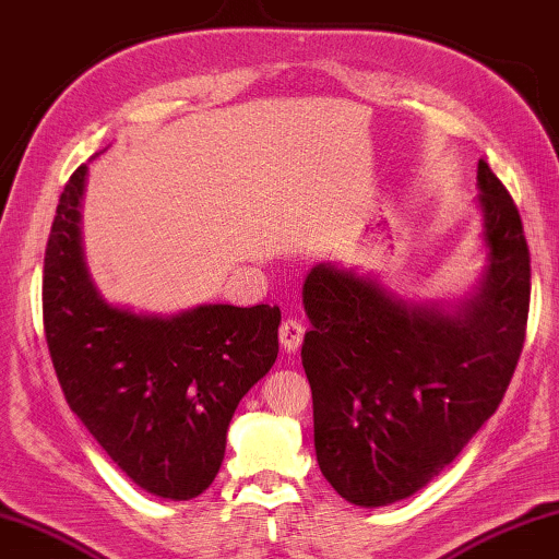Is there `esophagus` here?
<instances>
[{"label":"esophagus","instance_id":"1","mask_svg":"<svg viewBox=\"0 0 559 559\" xmlns=\"http://www.w3.org/2000/svg\"><path fill=\"white\" fill-rule=\"evenodd\" d=\"M304 333H306L304 323H300L298 318L288 316L286 321H283V323H281V328H278V338H281L283 350L296 353V350L300 348V343H304Z\"/></svg>","mask_w":559,"mask_h":559}]
</instances>
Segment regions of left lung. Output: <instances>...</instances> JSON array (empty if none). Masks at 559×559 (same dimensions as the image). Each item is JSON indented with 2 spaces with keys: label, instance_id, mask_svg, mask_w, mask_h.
Here are the masks:
<instances>
[{
  "label": "left lung",
  "instance_id": "1",
  "mask_svg": "<svg viewBox=\"0 0 559 559\" xmlns=\"http://www.w3.org/2000/svg\"><path fill=\"white\" fill-rule=\"evenodd\" d=\"M487 271L455 313L413 306L376 281L318 263L300 358L313 440L333 490L360 508L411 498L498 411L525 343L530 251L515 201L477 164Z\"/></svg>",
  "mask_w": 559,
  "mask_h": 559
}]
</instances>
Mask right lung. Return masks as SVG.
Listing matches in <instances>:
<instances>
[{
	"label": "right lung",
	"instance_id": "obj_1",
	"mask_svg": "<svg viewBox=\"0 0 559 559\" xmlns=\"http://www.w3.org/2000/svg\"><path fill=\"white\" fill-rule=\"evenodd\" d=\"M86 164L67 181L44 253L49 356L76 418L141 490L191 500L214 483L241 397L278 356V306L171 318L106 304L82 251Z\"/></svg>",
	"mask_w": 559,
	"mask_h": 559
}]
</instances>
